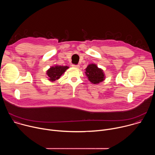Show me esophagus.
Instances as JSON below:
<instances>
[{"mask_svg": "<svg viewBox=\"0 0 155 155\" xmlns=\"http://www.w3.org/2000/svg\"><path fill=\"white\" fill-rule=\"evenodd\" d=\"M72 66L73 68H80L79 64H72Z\"/></svg>", "mask_w": 155, "mask_h": 155, "instance_id": "1", "label": "esophagus"}]
</instances>
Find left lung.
Returning <instances> with one entry per match:
<instances>
[{
    "label": "left lung",
    "mask_w": 155,
    "mask_h": 155,
    "mask_svg": "<svg viewBox=\"0 0 155 155\" xmlns=\"http://www.w3.org/2000/svg\"><path fill=\"white\" fill-rule=\"evenodd\" d=\"M85 74L89 80L94 83L97 84L104 80L103 71L97 67V65L92 64H90L86 69Z\"/></svg>",
    "instance_id": "1"
}]
</instances>
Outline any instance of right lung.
Returning a JSON list of instances; mask_svg holds the SVG:
<instances>
[{
  "label": "right lung",
  "mask_w": 155,
  "mask_h": 155,
  "mask_svg": "<svg viewBox=\"0 0 155 155\" xmlns=\"http://www.w3.org/2000/svg\"><path fill=\"white\" fill-rule=\"evenodd\" d=\"M68 66H58L56 65L54 67H51L48 71L47 75L50 81H55L60 78V77L64 74V72L68 69Z\"/></svg>",
  "instance_id": "1"
}]
</instances>
